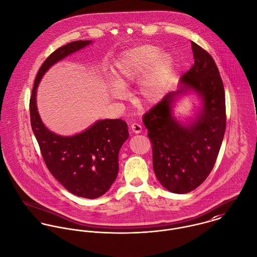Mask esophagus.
Wrapping results in <instances>:
<instances>
[{
  "label": "esophagus",
  "instance_id": "1",
  "mask_svg": "<svg viewBox=\"0 0 257 257\" xmlns=\"http://www.w3.org/2000/svg\"><path fill=\"white\" fill-rule=\"evenodd\" d=\"M131 131L134 134H141L142 131H143V126L140 123H138V122H134L131 125Z\"/></svg>",
  "mask_w": 257,
  "mask_h": 257
}]
</instances>
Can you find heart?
Returning <instances> with one entry per match:
<instances>
[{"mask_svg":"<svg viewBox=\"0 0 257 257\" xmlns=\"http://www.w3.org/2000/svg\"><path fill=\"white\" fill-rule=\"evenodd\" d=\"M175 72L174 58L152 44L134 46L119 54L113 62V80L109 93L113 99H123L125 89L141 77L139 102L146 105L157 103L167 91Z\"/></svg>","mask_w":257,"mask_h":257,"instance_id":"1","label":"heart"}]
</instances>
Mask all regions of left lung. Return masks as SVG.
<instances>
[{
    "label": "left lung",
    "instance_id": "8db88e82",
    "mask_svg": "<svg viewBox=\"0 0 257 257\" xmlns=\"http://www.w3.org/2000/svg\"><path fill=\"white\" fill-rule=\"evenodd\" d=\"M194 64L180 79L177 91L170 92L144 115L152 144L154 173L168 191L185 194L203 183L211 173L225 131L223 84L213 57L191 42ZM195 91L202 100L197 116L182 124L172 114L181 94Z\"/></svg>",
    "mask_w": 257,
    "mask_h": 257
}]
</instances>
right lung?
<instances>
[{"instance_id":"obj_1","label":"right lung","mask_w":257,"mask_h":257,"mask_svg":"<svg viewBox=\"0 0 257 257\" xmlns=\"http://www.w3.org/2000/svg\"><path fill=\"white\" fill-rule=\"evenodd\" d=\"M92 43L77 40L52 52L37 72L30 100L31 123L44 162L66 190L76 196L95 199L104 195L118 172V151L128 138L127 124L120 118L97 120L81 134L62 137L41 121L37 107L40 79L56 62Z\"/></svg>"}]
</instances>
